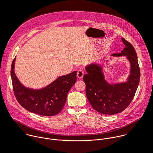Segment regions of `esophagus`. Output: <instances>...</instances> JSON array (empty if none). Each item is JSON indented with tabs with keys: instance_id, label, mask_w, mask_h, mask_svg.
Here are the masks:
<instances>
[{
	"instance_id": "esophagus-1",
	"label": "esophagus",
	"mask_w": 153,
	"mask_h": 153,
	"mask_svg": "<svg viewBox=\"0 0 153 153\" xmlns=\"http://www.w3.org/2000/svg\"><path fill=\"white\" fill-rule=\"evenodd\" d=\"M84 72L83 70L79 69L77 72V77L79 79H81L84 76Z\"/></svg>"
}]
</instances>
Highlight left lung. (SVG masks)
<instances>
[{
  "instance_id": "8db88e82",
  "label": "left lung",
  "mask_w": 153,
  "mask_h": 153,
  "mask_svg": "<svg viewBox=\"0 0 153 153\" xmlns=\"http://www.w3.org/2000/svg\"><path fill=\"white\" fill-rule=\"evenodd\" d=\"M126 46L121 53L113 56H127L130 63L128 81L111 84L105 79L101 66L91 64L85 67L87 72L83 77L85 84L87 98L96 111L106 115H114L123 111L133 100L138 87L140 71L137 54L133 45L122 38Z\"/></svg>"
}]
</instances>
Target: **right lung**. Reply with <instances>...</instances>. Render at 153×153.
<instances>
[{
	"mask_svg": "<svg viewBox=\"0 0 153 153\" xmlns=\"http://www.w3.org/2000/svg\"><path fill=\"white\" fill-rule=\"evenodd\" d=\"M16 58L13 61L11 75L14 95L19 103L29 112L44 116H53L63 109L67 94L76 81V71L59 76L46 87L33 90L23 86L14 72Z\"/></svg>",
	"mask_w": 153,
	"mask_h": 153,
	"instance_id": "obj_1",
	"label": "right lung"
}]
</instances>
